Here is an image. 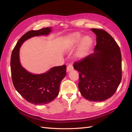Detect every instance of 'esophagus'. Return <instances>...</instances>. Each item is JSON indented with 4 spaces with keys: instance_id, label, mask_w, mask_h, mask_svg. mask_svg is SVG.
<instances>
[{
    "instance_id": "34e87169",
    "label": "esophagus",
    "mask_w": 132,
    "mask_h": 132,
    "mask_svg": "<svg viewBox=\"0 0 132 132\" xmlns=\"http://www.w3.org/2000/svg\"><path fill=\"white\" fill-rule=\"evenodd\" d=\"M73 66L72 64L71 63L69 64L67 67V72H69V71H70L71 70H73Z\"/></svg>"
}]
</instances>
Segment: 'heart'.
Returning <instances> with one entry per match:
<instances>
[{
    "instance_id": "obj_1",
    "label": "heart",
    "mask_w": 132,
    "mask_h": 132,
    "mask_svg": "<svg viewBox=\"0 0 132 132\" xmlns=\"http://www.w3.org/2000/svg\"><path fill=\"white\" fill-rule=\"evenodd\" d=\"M81 38V36L79 34H74L72 35L71 36L69 37L68 39L69 45L70 46H73L75 45V44H77L80 41ZM91 42L92 39L90 37L86 36L84 38L81 42L80 46V48L79 49V55H82L85 52V51L88 48V47L91 45Z\"/></svg>"
}]
</instances>
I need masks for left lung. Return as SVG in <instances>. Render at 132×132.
<instances>
[{"mask_svg":"<svg viewBox=\"0 0 132 132\" xmlns=\"http://www.w3.org/2000/svg\"><path fill=\"white\" fill-rule=\"evenodd\" d=\"M96 35L95 52L73 65L79 71L78 87L87 100L101 102L112 96L122 80V55L119 47L106 31L92 29Z\"/></svg>","mask_w":132,"mask_h":132,"instance_id":"8db88e82","label":"left lung"}]
</instances>
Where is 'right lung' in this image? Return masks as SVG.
<instances>
[{
  "label": "right lung",
  "mask_w": 132,
  "mask_h": 132,
  "mask_svg": "<svg viewBox=\"0 0 132 132\" xmlns=\"http://www.w3.org/2000/svg\"><path fill=\"white\" fill-rule=\"evenodd\" d=\"M51 29L48 27L28 31L19 39L11 56V77L15 89L27 101L36 105L48 103L58 95L60 84L67 74V67L65 65L54 67L45 73L32 74L23 68L20 63V47L29 38L48 35Z\"/></svg>",
  "instance_id": "right-lung-1"
}]
</instances>
